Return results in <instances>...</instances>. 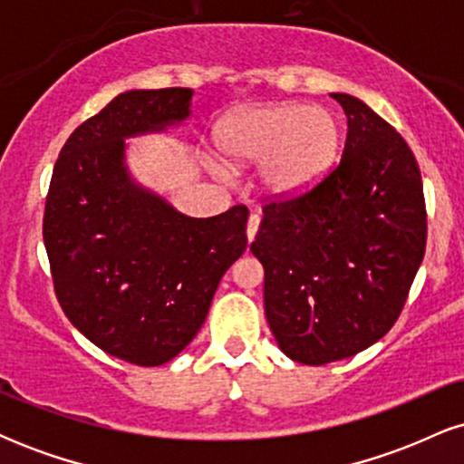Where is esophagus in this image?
<instances>
[{
    "instance_id": "obj_1",
    "label": "esophagus",
    "mask_w": 464,
    "mask_h": 464,
    "mask_svg": "<svg viewBox=\"0 0 464 464\" xmlns=\"http://www.w3.org/2000/svg\"><path fill=\"white\" fill-rule=\"evenodd\" d=\"M257 231H259V216H257V214H250L248 225H246V237H248V242H253L255 236H257Z\"/></svg>"
}]
</instances>
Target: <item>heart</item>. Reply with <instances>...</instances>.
Segmentation results:
<instances>
[{"instance_id": "b5f03b06", "label": "heart", "mask_w": 464, "mask_h": 464, "mask_svg": "<svg viewBox=\"0 0 464 464\" xmlns=\"http://www.w3.org/2000/svg\"><path fill=\"white\" fill-rule=\"evenodd\" d=\"M340 130L323 106L257 104L233 111L218 126V146L233 165H255V185L273 200L307 194L338 157ZM218 168L227 165L218 161Z\"/></svg>"}]
</instances>
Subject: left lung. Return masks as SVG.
Masks as SVG:
<instances>
[{
  "mask_svg": "<svg viewBox=\"0 0 464 464\" xmlns=\"http://www.w3.org/2000/svg\"><path fill=\"white\" fill-rule=\"evenodd\" d=\"M347 115L343 161L307 194L264 207L250 253L264 307L290 360L321 366L369 349L397 321L425 253V200L403 137L362 100Z\"/></svg>",
  "mask_w": 464,
  "mask_h": 464,
  "instance_id": "left-lung-1",
  "label": "left lung"
}]
</instances>
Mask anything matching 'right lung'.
Wrapping results in <instances>:
<instances>
[{
  "instance_id": "1",
  "label": "right lung",
  "mask_w": 464,
  "mask_h": 464,
  "mask_svg": "<svg viewBox=\"0 0 464 464\" xmlns=\"http://www.w3.org/2000/svg\"><path fill=\"white\" fill-rule=\"evenodd\" d=\"M194 89H132L72 132L52 174L44 239L56 296L113 358L161 366L198 334L246 250V207L189 218L135 179L126 140L180 129Z\"/></svg>"
}]
</instances>
